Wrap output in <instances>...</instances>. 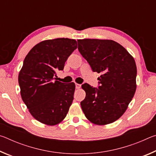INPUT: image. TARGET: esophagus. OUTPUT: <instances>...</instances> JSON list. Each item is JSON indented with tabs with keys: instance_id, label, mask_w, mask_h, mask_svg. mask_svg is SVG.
<instances>
[{
	"instance_id": "1",
	"label": "esophagus",
	"mask_w": 156,
	"mask_h": 156,
	"mask_svg": "<svg viewBox=\"0 0 156 156\" xmlns=\"http://www.w3.org/2000/svg\"><path fill=\"white\" fill-rule=\"evenodd\" d=\"M80 87H81V84H78V83H76V89H80Z\"/></svg>"
}]
</instances>
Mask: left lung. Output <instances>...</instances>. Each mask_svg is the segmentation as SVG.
Wrapping results in <instances>:
<instances>
[{
    "instance_id": "left-lung-1",
    "label": "left lung",
    "mask_w": 156,
    "mask_h": 156,
    "mask_svg": "<svg viewBox=\"0 0 156 156\" xmlns=\"http://www.w3.org/2000/svg\"><path fill=\"white\" fill-rule=\"evenodd\" d=\"M78 49L98 78V89L82 85L86 96L80 105L86 118L98 125L112 123L125 112L136 90L137 68L133 56L112 40H78Z\"/></svg>"
}]
</instances>
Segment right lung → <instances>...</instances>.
I'll use <instances>...</instances> for the list:
<instances>
[{
	"label": "right lung",
	"mask_w": 156,
	"mask_h": 156,
	"mask_svg": "<svg viewBox=\"0 0 156 156\" xmlns=\"http://www.w3.org/2000/svg\"><path fill=\"white\" fill-rule=\"evenodd\" d=\"M77 48L74 39L56 38L36 44L18 75L21 98L31 115L41 123L56 125L65 119L73 100L74 83L54 80L57 70Z\"/></svg>",
	"instance_id": "1"
}]
</instances>
